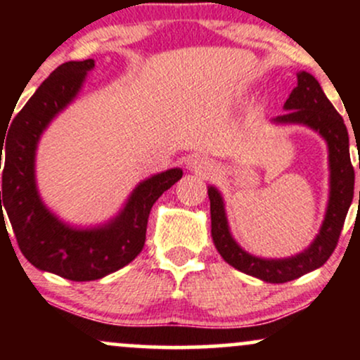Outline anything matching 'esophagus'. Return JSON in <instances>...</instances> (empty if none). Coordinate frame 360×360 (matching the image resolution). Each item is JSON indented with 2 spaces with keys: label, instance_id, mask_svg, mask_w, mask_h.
I'll list each match as a JSON object with an SVG mask.
<instances>
[{
  "label": "esophagus",
  "instance_id": "1",
  "mask_svg": "<svg viewBox=\"0 0 360 360\" xmlns=\"http://www.w3.org/2000/svg\"><path fill=\"white\" fill-rule=\"evenodd\" d=\"M188 167L191 169L193 172H196V174H201V176H205V177L213 176L214 172L218 171L217 164H214L213 160L206 159V157H194L191 162L188 164Z\"/></svg>",
  "mask_w": 360,
  "mask_h": 360
}]
</instances>
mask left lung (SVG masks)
I'll return each mask as SVG.
<instances>
[{
	"instance_id": "1",
	"label": "left lung",
	"mask_w": 360,
	"mask_h": 360,
	"mask_svg": "<svg viewBox=\"0 0 360 360\" xmlns=\"http://www.w3.org/2000/svg\"><path fill=\"white\" fill-rule=\"evenodd\" d=\"M276 125H303L315 130L328 147L330 194L320 232L300 254L284 259H264L243 250L230 233L221 193L208 186L212 237L225 262L266 283H288L318 269L335 250L347 212L354 198V167L350 162L349 131L344 118L325 96L320 82L307 71L298 72V86L284 103V113L272 118ZM360 169V166H359ZM360 198V193H359Z\"/></svg>"
}]
</instances>
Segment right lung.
<instances>
[{
	"instance_id": "add662e5",
	"label": "right lung",
	"mask_w": 360,
	"mask_h": 360,
	"mask_svg": "<svg viewBox=\"0 0 360 360\" xmlns=\"http://www.w3.org/2000/svg\"><path fill=\"white\" fill-rule=\"evenodd\" d=\"M93 68V59L59 65L16 115L8 139L0 140V155L5 152L0 225L5 223V208L28 262L37 269L71 281L101 279L137 257L146 243L152 206L183 177L179 167L147 177L131 191L117 217L89 229L62 221L44 205L35 179L40 137L52 120L76 100Z\"/></svg>"
}]
</instances>
